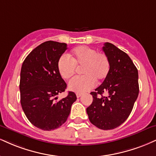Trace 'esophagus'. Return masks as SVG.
I'll list each match as a JSON object with an SVG mask.
<instances>
[{"label": "esophagus", "instance_id": "34e87169", "mask_svg": "<svg viewBox=\"0 0 156 156\" xmlns=\"http://www.w3.org/2000/svg\"><path fill=\"white\" fill-rule=\"evenodd\" d=\"M82 96V94L80 93H76V97H78V98H79V97H80Z\"/></svg>", "mask_w": 156, "mask_h": 156}]
</instances>
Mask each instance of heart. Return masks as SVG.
<instances>
[{"instance_id":"1","label":"heart","mask_w":156,"mask_h":156,"mask_svg":"<svg viewBox=\"0 0 156 156\" xmlns=\"http://www.w3.org/2000/svg\"><path fill=\"white\" fill-rule=\"evenodd\" d=\"M83 76L73 78L68 88L77 93H83L94 86L97 82L105 79L110 70V62L105 54L94 48L80 46L75 48L69 57L62 55L58 61V70L64 79H69L76 73V67H81Z\"/></svg>"}]
</instances>
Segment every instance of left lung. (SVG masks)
Instances as JSON below:
<instances>
[{
    "label": "left lung",
    "mask_w": 156,
    "mask_h": 156,
    "mask_svg": "<svg viewBox=\"0 0 156 156\" xmlns=\"http://www.w3.org/2000/svg\"><path fill=\"white\" fill-rule=\"evenodd\" d=\"M103 51L110 62V70L103 83L91 92L93 102L86 108L89 121L97 128L110 130L128 119L139 94L138 70L124 51L105 43ZM107 93L108 96H102Z\"/></svg>",
    "instance_id": "1"
}]
</instances>
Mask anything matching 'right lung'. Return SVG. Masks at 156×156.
Here are the masks:
<instances>
[{
    "mask_svg": "<svg viewBox=\"0 0 156 156\" xmlns=\"http://www.w3.org/2000/svg\"><path fill=\"white\" fill-rule=\"evenodd\" d=\"M67 44L48 41L34 48L22 63L20 73V102L30 122L37 128L51 131L67 121L76 94L69 91L56 101L67 84L58 70V61Z\"/></svg>",
    "mask_w": 156,
    "mask_h": 156,
    "instance_id": "add662e5",
    "label": "right lung"
}]
</instances>
